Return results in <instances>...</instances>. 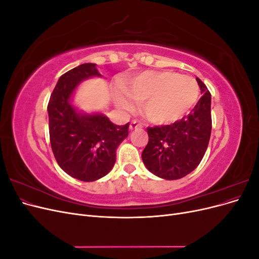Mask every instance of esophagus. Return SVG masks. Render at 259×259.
Returning <instances> with one entry per match:
<instances>
[{
	"mask_svg": "<svg viewBox=\"0 0 259 259\" xmlns=\"http://www.w3.org/2000/svg\"><path fill=\"white\" fill-rule=\"evenodd\" d=\"M143 127V123L142 122H138L137 120H133L130 124V130L131 131H134L137 128H142Z\"/></svg>",
	"mask_w": 259,
	"mask_h": 259,
	"instance_id": "1",
	"label": "esophagus"
}]
</instances>
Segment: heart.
I'll return each mask as SVG.
<instances>
[{
    "mask_svg": "<svg viewBox=\"0 0 259 259\" xmlns=\"http://www.w3.org/2000/svg\"><path fill=\"white\" fill-rule=\"evenodd\" d=\"M194 79L171 71H146L124 81L115 95L116 105L131 108L133 99L142 104L147 119L155 124L175 122L189 112L199 98Z\"/></svg>",
    "mask_w": 259,
    "mask_h": 259,
    "instance_id": "1",
    "label": "heart"
}]
</instances>
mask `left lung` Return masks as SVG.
<instances>
[{
    "label": "left lung",
    "instance_id": "1",
    "mask_svg": "<svg viewBox=\"0 0 259 259\" xmlns=\"http://www.w3.org/2000/svg\"><path fill=\"white\" fill-rule=\"evenodd\" d=\"M202 96L188 115L169 125L147 127L149 142L142 153L146 167L158 177L183 178L197 167L211 131L210 93L199 77Z\"/></svg>",
    "mask_w": 259,
    "mask_h": 259
}]
</instances>
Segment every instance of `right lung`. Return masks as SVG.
Here are the masks:
<instances>
[{"label": "right lung", "instance_id": "1", "mask_svg": "<svg viewBox=\"0 0 259 259\" xmlns=\"http://www.w3.org/2000/svg\"><path fill=\"white\" fill-rule=\"evenodd\" d=\"M100 76L95 64H83L62 74L52 93L49 128L52 150L62 170L82 182H95L111 170L116 148L128 136L130 123L115 125L104 114H80L70 97L81 81Z\"/></svg>", "mask_w": 259, "mask_h": 259}]
</instances>
